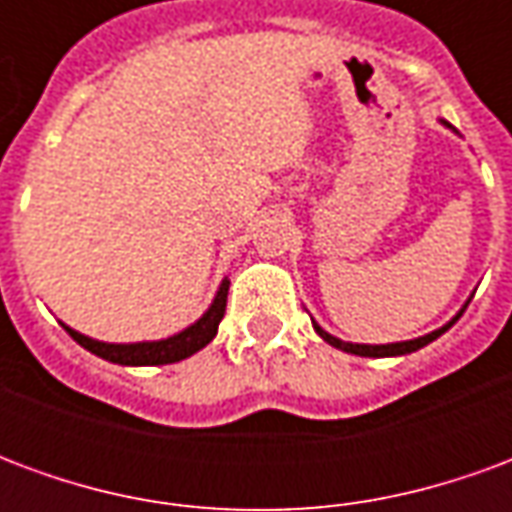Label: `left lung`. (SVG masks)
I'll return each instance as SVG.
<instances>
[{"mask_svg":"<svg viewBox=\"0 0 512 512\" xmlns=\"http://www.w3.org/2000/svg\"><path fill=\"white\" fill-rule=\"evenodd\" d=\"M447 126V123H444ZM463 310H466V304H463ZM463 310L452 318L447 326H441V329H436V332L425 334V337H417V340H406V343H389V345H359V343H345V340H337V337H332L329 332H323L318 323L312 321V326H315V332L321 334L323 340L329 345H334V348H340V351H345V354H356V356H403V354H414V351H419V348H425L428 343H433L436 337H441V334L450 329L452 323L458 321L463 315Z\"/></svg>","mask_w":512,"mask_h":512,"instance_id":"1","label":"left lung"}]
</instances>
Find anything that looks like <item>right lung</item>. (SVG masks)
<instances>
[{
	"label": "right lung",
	"mask_w": 512,
	"mask_h": 512,
	"mask_svg": "<svg viewBox=\"0 0 512 512\" xmlns=\"http://www.w3.org/2000/svg\"><path fill=\"white\" fill-rule=\"evenodd\" d=\"M227 288H230V279H224L219 285L216 299H213V304L200 321L191 323L189 329H183L180 334H172L167 340H156V343H101V340H93V337H84V334L65 326V323L62 326L82 348H87L90 354L101 356L106 362L128 367L172 365V362H180V359H189L191 354H197L200 348H205L216 337L219 323L224 318V307H227Z\"/></svg>",
	"instance_id": "add662e5"
}]
</instances>
